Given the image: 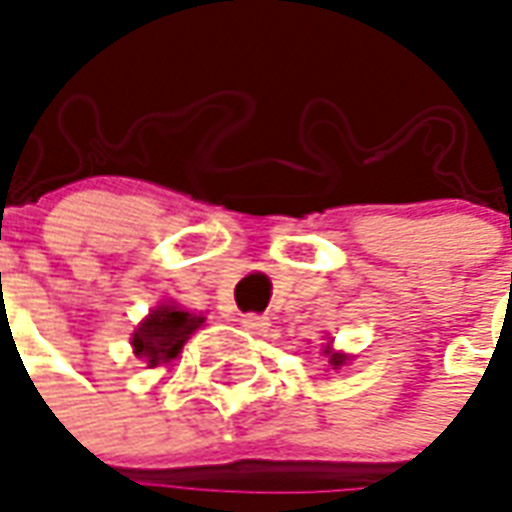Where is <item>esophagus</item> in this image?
I'll use <instances>...</instances> for the list:
<instances>
[{
  "instance_id": "obj_1",
  "label": "esophagus",
  "mask_w": 512,
  "mask_h": 512,
  "mask_svg": "<svg viewBox=\"0 0 512 512\" xmlns=\"http://www.w3.org/2000/svg\"><path fill=\"white\" fill-rule=\"evenodd\" d=\"M241 325H244L249 333H266L268 331V317H260V314H244L241 317Z\"/></svg>"
}]
</instances>
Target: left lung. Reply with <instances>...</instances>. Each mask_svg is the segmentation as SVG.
<instances>
[{"label":"left lung","instance_id":"obj_1","mask_svg":"<svg viewBox=\"0 0 512 512\" xmlns=\"http://www.w3.org/2000/svg\"><path fill=\"white\" fill-rule=\"evenodd\" d=\"M325 355H328V363H331L333 369H339V366H344V363L350 361V355H344V352H333V347H331V342L325 344Z\"/></svg>","mask_w":512,"mask_h":512}]
</instances>
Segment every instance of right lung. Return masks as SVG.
<instances>
[{"label": "right lung", "instance_id": "1", "mask_svg": "<svg viewBox=\"0 0 512 512\" xmlns=\"http://www.w3.org/2000/svg\"><path fill=\"white\" fill-rule=\"evenodd\" d=\"M203 323H206V317L187 312L170 301L154 306L132 333V350L138 358L149 363L151 369L160 363H170L173 358H179L184 342Z\"/></svg>", "mask_w": 512, "mask_h": 512}]
</instances>
